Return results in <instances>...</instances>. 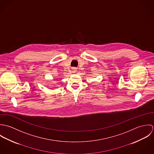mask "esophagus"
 Masks as SVG:
<instances>
[{
  "label": "esophagus",
  "instance_id": "1",
  "mask_svg": "<svg viewBox=\"0 0 154 154\" xmlns=\"http://www.w3.org/2000/svg\"><path fill=\"white\" fill-rule=\"evenodd\" d=\"M76 71V68H73L72 69V72H75Z\"/></svg>",
  "mask_w": 154,
  "mask_h": 154
}]
</instances>
